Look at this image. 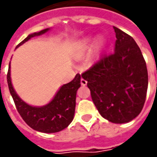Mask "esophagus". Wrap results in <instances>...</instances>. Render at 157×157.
Masks as SVG:
<instances>
[{
	"instance_id": "esophagus-1",
	"label": "esophagus",
	"mask_w": 157,
	"mask_h": 157,
	"mask_svg": "<svg viewBox=\"0 0 157 157\" xmlns=\"http://www.w3.org/2000/svg\"><path fill=\"white\" fill-rule=\"evenodd\" d=\"M80 83H81L82 86H86V84H87V81H86V79H84V78H81V80H80Z\"/></svg>"
}]
</instances>
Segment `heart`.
<instances>
[{"label":"heart","instance_id":"b5f03b06","mask_svg":"<svg viewBox=\"0 0 157 157\" xmlns=\"http://www.w3.org/2000/svg\"><path fill=\"white\" fill-rule=\"evenodd\" d=\"M93 42H94V37H86V38L82 40L81 42L79 43V44H78V47L76 57H83L88 52V50H89V48L92 45ZM104 46H105V41H104V39L102 37H99L97 39V41H96V44H95V52H96V53L97 54L100 53L104 49Z\"/></svg>","mask_w":157,"mask_h":157}]
</instances>
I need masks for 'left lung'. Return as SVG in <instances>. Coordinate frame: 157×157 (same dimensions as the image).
Instances as JSON below:
<instances>
[{
  "label": "left lung",
  "mask_w": 157,
  "mask_h": 157,
  "mask_svg": "<svg viewBox=\"0 0 157 157\" xmlns=\"http://www.w3.org/2000/svg\"><path fill=\"white\" fill-rule=\"evenodd\" d=\"M114 52L102 56L82 74L100 115L113 123H128L139 115L148 90L142 52L129 35L113 27Z\"/></svg>",
  "instance_id": "1"
}]
</instances>
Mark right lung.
<instances>
[{
    "instance_id": "right-lung-1",
    "label": "right lung",
    "mask_w": 157,
    "mask_h": 157,
    "mask_svg": "<svg viewBox=\"0 0 157 157\" xmlns=\"http://www.w3.org/2000/svg\"><path fill=\"white\" fill-rule=\"evenodd\" d=\"M49 30H51L50 28L43 29L39 32L29 34L16 46V48L22 45L32 37L44 35ZM7 79L9 92L14 100L16 109L23 121L31 128L46 134L57 133L67 128L72 121L75 113L76 94L78 89L81 86L80 74H77L71 81L60 86L53 99L49 103L42 106H35L28 104L16 94L11 80L10 63Z\"/></svg>"
}]
</instances>
